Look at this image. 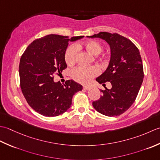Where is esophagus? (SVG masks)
I'll use <instances>...</instances> for the list:
<instances>
[{
    "instance_id": "34e87169",
    "label": "esophagus",
    "mask_w": 160,
    "mask_h": 160,
    "mask_svg": "<svg viewBox=\"0 0 160 160\" xmlns=\"http://www.w3.org/2000/svg\"><path fill=\"white\" fill-rule=\"evenodd\" d=\"M91 88L90 86H83V89L84 90H88Z\"/></svg>"
}]
</instances>
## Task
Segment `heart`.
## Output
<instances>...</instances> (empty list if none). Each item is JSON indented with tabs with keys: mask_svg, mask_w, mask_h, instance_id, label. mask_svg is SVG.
I'll list each match as a JSON object with an SVG mask.
<instances>
[{
	"mask_svg": "<svg viewBox=\"0 0 160 160\" xmlns=\"http://www.w3.org/2000/svg\"><path fill=\"white\" fill-rule=\"evenodd\" d=\"M78 45H72L67 48L65 52V61L68 66L74 63L78 52ZM86 50L93 55L99 54L102 50V47L99 43L94 41H90L84 44ZM99 70L97 67L79 66L72 71V77L79 83H87L94 77L99 74Z\"/></svg>",
	"mask_w": 160,
	"mask_h": 160,
	"instance_id": "1",
	"label": "heart"
}]
</instances>
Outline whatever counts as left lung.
Returning <instances> with one entry per match:
<instances>
[{"mask_svg":"<svg viewBox=\"0 0 160 160\" xmlns=\"http://www.w3.org/2000/svg\"><path fill=\"white\" fill-rule=\"evenodd\" d=\"M88 37L103 39L110 49L108 66L96 81L103 85L110 81L112 88L102 90V95L92 102V106L103 115H120L134 103L143 82L144 70L139 51L131 41L118 34L102 32Z\"/></svg>","mask_w":160,"mask_h":160,"instance_id":"obj_1","label":"left lung"}]
</instances>
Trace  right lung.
<instances>
[{"label":"right lung","mask_w":160,"mask_h":160,"mask_svg":"<svg viewBox=\"0 0 160 160\" xmlns=\"http://www.w3.org/2000/svg\"><path fill=\"white\" fill-rule=\"evenodd\" d=\"M83 36L68 37L50 34L28 45L19 64L22 92L29 105L45 117H56L66 112L72 97L83 86L73 80L55 82L53 75L67 67L65 52L69 42Z\"/></svg>","instance_id":"1"}]
</instances>
